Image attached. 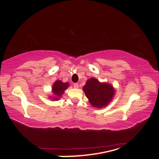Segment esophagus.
Wrapping results in <instances>:
<instances>
[{"label": "esophagus", "instance_id": "esophagus-1", "mask_svg": "<svg viewBox=\"0 0 159 159\" xmlns=\"http://www.w3.org/2000/svg\"><path fill=\"white\" fill-rule=\"evenodd\" d=\"M74 87L75 88H79V83H74Z\"/></svg>", "mask_w": 159, "mask_h": 159}]
</instances>
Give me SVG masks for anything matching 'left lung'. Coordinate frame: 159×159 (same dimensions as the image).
<instances>
[{
	"label": "left lung",
	"instance_id": "obj_1",
	"mask_svg": "<svg viewBox=\"0 0 159 159\" xmlns=\"http://www.w3.org/2000/svg\"><path fill=\"white\" fill-rule=\"evenodd\" d=\"M83 89L90 103L93 107L98 108L106 107L114 95L111 85L99 83V80L94 78L88 80Z\"/></svg>",
	"mask_w": 159,
	"mask_h": 159
}]
</instances>
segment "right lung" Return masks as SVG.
I'll return each instance as SVG.
<instances>
[{
  "label": "right lung",
  "instance_id": "add662e5",
  "mask_svg": "<svg viewBox=\"0 0 159 159\" xmlns=\"http://www.w3.org/2000/svg\"><path fill=\"white\" fill-rule=\"evenodd\" d=\"M68 87V83H63L61 80H57V81L55 82L52 86V93L55 96V98H53V99H55V100L59 99L60 97H61V95L64 93V91Z\"/></svg>",
  "mask_w": 159,
  "mask_h": 159
}]
</instances>
